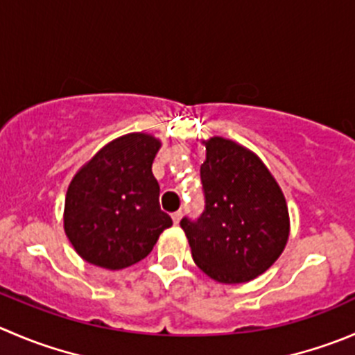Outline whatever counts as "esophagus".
Here are the masks:
<instances>
[{
	"instance_id": "1",
	"label": "esophagus",
	"mask_w": 355,
	"mask_h": 355,
	"mask_svg": "<svg viewBox=\"0 0 355 355\" xmlns=\"http://www.w3.org/2000/svg\"><path fill=\"white\" fill-rule=\"evenodd\" d=\"M171 218H173L175 223L180 222V218H182V211H180V209H178V211H175L173 215H171Z\"/></svg>"
}]
</instances>
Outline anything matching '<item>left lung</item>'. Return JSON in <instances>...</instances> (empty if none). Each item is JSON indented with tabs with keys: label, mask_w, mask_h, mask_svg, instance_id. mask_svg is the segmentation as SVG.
<instances>
[{
	"label": "left lung",
	"mask_w": 355,
	"mask_h": 355,
	"mask_svg": "<svg viewBox=\"0 0 355 355\" xmlns=\"http://www.w3.org/2000/svg\"><path fill=\"white\" fill-rule=\"evenodd\" d=\"M205 209L180 220L199 269L218 283H246L283 253L288 206L265 164L230 140L206 142L201 164Z\"/></svg>",
	"instance_id": "8db88e82"
}]
</instances>
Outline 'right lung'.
I'll use <instances>...</instances> for the list:
<instances>
[{
  "label": "right lung",
  "instance_id": "add662e5",
  "mask_svg": "<svg viewBox=\"0 0 355 355\" xmlns=\"http://www.w3.org/2000/svg\"><path fill=\"white\" fill-rule=\"evenodd\" d=\"M161 144L144 133L107 144L72 178L65 196L64 227L81 258L119 270L153 251L171 225L159 206L153 161Z\"/></svg>",
  "mask_w": 355,
  "mask_h": 355
}]
</instances>
